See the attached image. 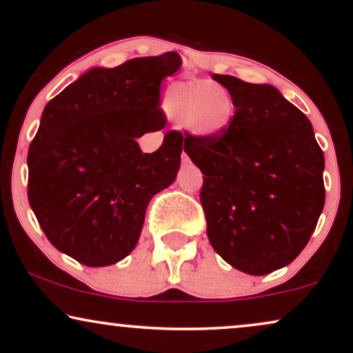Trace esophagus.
Listing matches in <instances>:
<instances>
[{
    "label": "esophagus",
    "instance_id": "esophagus-1",
    "mask_svg": "<svg viewBox=\"0 0 353 353\" xmlns=\"http://www.w3.org/2000/svg\"><path fill=\"white\" fill-rule=\"evenodd\" d=\"M181 161H183V163H190V157H188V154L183 151V154H181Z\"/></svg>",
    "mask_w": 353,
    "mask_h": 353
}]
</instances>
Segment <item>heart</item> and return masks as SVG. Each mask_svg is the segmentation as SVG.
Segmentation results:
<instances>
[{
	"label": "heart",
	"instance_id": "obj_1",
	"mask_svg": "<svg viewBox=\"0 0 353 353\" xmlns=\"http://www.w3.org/2000/svg\"><path fill=\"white\" fill-rule=\"evenodd\" d=\"M162 108L194 138L216 139L228 132L234 103L223 86L210 80L180 81L168 86Z\"/></svg>",
	"mask_w": 353,
	"mask_h": 353
}]
</instances>
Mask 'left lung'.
I'll return each mask as SVG.
<instances>
[{
	"label": "left lung",
	"instance_id": "8db88e82",
	"mask_svg": "<svg viewBox=\"0 0 353 353\" xmlns=\"http://www.w3.org/2000/svg\"><path fill=\"white\" fill-rule=\"evenodd\" d=\"M234 103L221 138L180 132L201 168L212 248L231 267L262 276L302 252L325 205V156L307 115L272 85L214 75Z\"/></svg>",
	"mask_w": 353,
	"mask_h": 353
}]
</instances>
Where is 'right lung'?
Masks as SVG:
<instances>
[{"label":"right lung","mask_w":353,"mask_h":353,"mask_svg":"<svg viewBox=\"0 0 353 353\" xmlns=\"http://www.w3.org/2000/svg\"><path fill=\"white\" fill-rule=\"evenodd\" d=\"M180 65L168 51L96 67L43 110L27 156L28 202L50 243L86 267L127 257L149 201L175 181L180 132L152 154L137 138L163 128L161 86Z\"/></svg>","instance_id":"1"}]
</instances>
